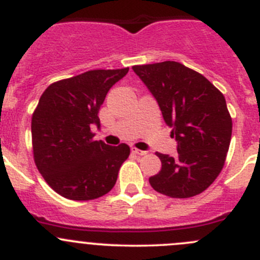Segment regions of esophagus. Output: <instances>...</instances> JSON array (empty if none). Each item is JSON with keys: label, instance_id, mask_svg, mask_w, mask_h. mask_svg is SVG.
Segmentation results:
<instances>
[{"label": "esophagus", "instance_id": "1", "mask_svg": "<svg viewBox=\"0 0 260 260\" xmlns=\"http://www.w3.org/2000/svg\"><path fill=\"white\" fill-rule=\"evenodd\" d=\"M131 151H132V153L138 154V156H145V154H147L146 151H141V149L136 148V147H132V148H131Z\"/></svg>", "mask_w": 260, "mask_h": 260}]
</instances>
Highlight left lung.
<instances>
[{"mask_svg":"<svg viewBox=\"0 0 260 260\" xmlns=\"http://www.w3.org/2000/svg\"><path fill=\"white\" fill-rule=\"evenodd\" d=\"M133 72L156 98L177 154L158 153L161 171L149 177L152 187L174 199L205 191L224 167L233 122L221 91L204 75L177 61L135 65Z\"/></svg>","mask_w":260,"mask_h":260,"instance_id":"left-lung-1","label":"left lung"}]
</instances>
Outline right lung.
<instances>
[{
    "label": "right lung",
    "instance_id": "obj_1",
    "mask_svg": "<svg viewBox=\"0 0 260 260\" xmlns=\"http://www.w3.org/2000/svg\"><path fill=\"white\" fill-rule=\"evenodd\" d=\"M128 70H90L50 84L41 95L31 119L34 161L62 198L93 200L115 185L129 147L95 141L90 128L101 125L98 113L107 93Z\"/></svg>",
    "mask_w": 260,
    "mask_h": 260
}]
</instances>
